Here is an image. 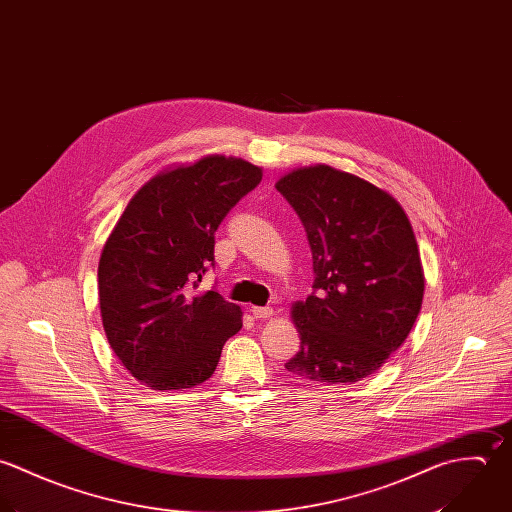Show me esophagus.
I'll return each instance as SVG.
<instances>
[{
    "label": "esophagus",
    "mask_w": 512,
    "mask_h": 512,
    "mask_svg": "<svg viewBox=\"0 0 512 512\" xmlns=\"http://www.w3.org/2000/svg\"><path fill=\"white\" fill-rule=\"evenodd\" d=\"M251 312H253V316L259 318V320H267V318H271V316L275 314V310L271 307H253L251 308Z\"/></svg>",
    "instance_id": "obj_1"
}]
</instances>
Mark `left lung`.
I'll use <instances>...</instances> for the list:
<instances>
[{"label": "left lung", "mask_w": 512, "mask_h": 512, "mask_svg": "<svg viewBox=\"0 0 512 512\" xmlns=\"http://www.w3.org/2000/svg\"><path fill=\"white\" fill-rule=\"evenodd\" d=\"M301 217L314 283L293 307L301 350L285 368L305 380L354 384L396 352L419 314L423 269L408 215L390 194L330 166L275 186Z\"/></svg>", "instance_id": "1"}]
</instances>
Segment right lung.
I'll use <instances>...</instances> for the list:
<instances>
[{
  "label": "right lung",
  "instance_id": "1",
  "mask_svg": "<svg viewBox=\"0 0 512 512\" xmlns=\"http://www.w3.org/2000/svg\"><path fill=\"white\" fill-rule=\"evenodd\" d=\"M261 168L209 156L154 176L126 205L99 261L104 332L124 368L152 390L211 378L241 308L215 289L196 295L215 265V231L261 182Z\"/></svg>",
  "mask_w": 512,
  "mask_h": 512
}]
</instances>
